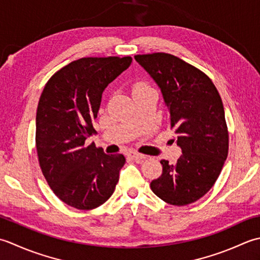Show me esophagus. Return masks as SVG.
I'll return each mask as SVG.
<instances>
[{
	"label": "esophagus",
	"mask_w": 260,
	"mask_h": 260,
	"mask_svg": "<svg viewBox=\"0 0 260 260\" xmlns=\"http://www.w3.org/2000/svg\"><path fill=\"white\" fill-rule=\"evenodd\" d=\"M129 156L135 160H142V159H145V158H146L145 155H142V153H139V152H130Z\"/></svg>",
	"instance_id": "obj_1"
}]
</instances>
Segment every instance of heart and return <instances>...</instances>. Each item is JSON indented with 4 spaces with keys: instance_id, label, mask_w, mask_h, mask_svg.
Segmentation results:
<instances>
[{
    "instance_id": "obj_1",
    "label": "heart",
    "mask_w": 260,
    "mask_h": 260,
    "mask_svg": "<svg viewBox=\"0 0 260 260\" xmlns=\"http://www.w3.org/2000/svg\"><path fill=\"white\" fill-rule=\"evenodd\" d=\"M145 86H146L145 84H142V83H137L136 85L134 86V89H135V88H138V87H145Z\"/></svg>"
}]
</instances>
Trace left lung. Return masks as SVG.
Wrapping results in <instances>:
<instances>
[{"mask_svg": "<svg viewBox=\"0 0 260 260\" xmlns=\"http://www.w3.org/2000/svg\"><path fill=\"white\" fill-rule=\"evenodd\" d=\"M135 59L159 86L183 152L175 165L160 160L162 174L150 188L168 204H190L213 186L228 157L229 134L220 94L208 75L176 56L153 52Z\"/></svg>", "mask_w": 260, "mask_h": 260, "instance_id": "1", "label": "left lung"}]
</instances>
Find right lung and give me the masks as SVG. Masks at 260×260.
Instances as JSON below:
<instances>
[{
    "instance_id": "right-lung-1",
    "label": "right lung",
    "mask_w": 260,
    "mask_h": 260,
    "mask_svg": "<svg viewBox=\"0 0 260 260\" xmlns=\"http://www.w3.org/2000/svg\"><path fill=\"white\" fill-rule=\"evenodd\" d=\"M131 57H86L55 73L45 85L36 116V147L47 183L63 203L92 210L107 202L125 158L107 155L85 141L111 82L131 65Z\"/></svg>"
}]
</instances>
